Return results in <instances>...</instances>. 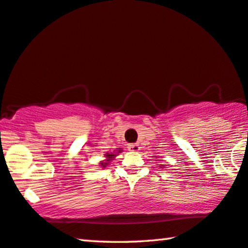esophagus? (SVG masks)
I'll use <instances>...</instances> for the list:
<instances>
[{"label": "esophagus", "instance_id": "esophagus-1", "mask_svg": "<svg viewBox=\"0 0 248 248\" xmlns=\"http://www.w3.org/2000/svg\"><path fill=\"white\" fill-rule=\"evenodd\" d=\"M128 149L130 151L137 152V151L140 150V147H139V144H137V143H131V144H128Z\"/></svg>", "mask_w": 248, "mask_h": 248}]
</instances>
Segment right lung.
<instances>
[{
	"label": "right lung",
	"mask_w": 248,
	"mask_h": 248,
	"mask_svg": "<svg viewBox=\"0 0 248 248\" xmlns=\"http://www.w3.org/2000/svg\"><path fill=\"white\" fill-rule=\"evenodd\" d=\"M106 158H107V162H109V161L111 160L112 158H115V155H112V153H111V155H109V153H107V155H106ZM107 162H101V167L105 168L106 164H107Z\"/></svg>",
	"instance_id": "right-lung-1"
}]
</instances>
